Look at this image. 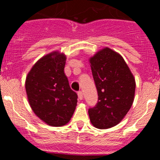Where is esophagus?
<instances>
[{
	"label": "esophagus",
	"instance_id": "obj_1",
	"mask_svg": "<svg viewBox=\"0 0 160 160\" xmlns=\"http://www.w3.org/2000/svg\"><path fill=\"white\" fill-rule=\"evenodd\" d=\"M77 94H78L79 99H80V100H83V92H82V91H79L78 93H77Z\"/></svg>",
	"mask_w": 160,
	"mask_h": 160
}]
</instances>
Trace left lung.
<instances>
[{"label":"left lung","mask_w":160,"mask_h":160,"mask_svg":"<svg viewBox=\"0 0 160 160\" xmlns=\"http://www.w3.org/2000/svg\"><path fill=\"white\" fill-rule=\"evenodd\" d=\"M90 63L98 101L88 114L93 126L106 129L118 125L130 110L135 81L122 56L109 48L98 52Z\"/></svg>","instance_id":"8db88e82"}]
</instances>
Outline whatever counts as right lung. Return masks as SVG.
I'll return each mask as SVG.
<instances>
[{
	"instance_id": "right-lung-1",
	"label": "right lung",
	"mask_w": 160,
	"mask_h": 160,
	"mask_svg": "<svg viewBox=\"0 0 160 160\" xmlns=\"http://www.w3.org/2000/svg\"><path fill=\"white\" fill-rule=\"evenodd\" d=\"M67 57L55 51L37 61L28 72L25 90L32 111L49 125L62 126L70 122L77 103L64 72Z\"/></svg>"
}]
</instances>
